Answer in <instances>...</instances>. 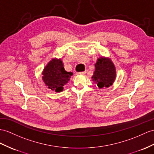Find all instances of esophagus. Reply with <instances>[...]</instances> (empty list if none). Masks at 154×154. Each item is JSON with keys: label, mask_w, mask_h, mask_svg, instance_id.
I'll return each mask as SVG.
<instances>
[{"label": "esophagus", "mask_w": 154, "mask_h": 154, "mask_svg": "<svg viewBox=\"0 0 154 154\" xmlns=\"http://www.w3.org/2000/svg\"><path fill=\"white\" fill-rule=\"evenodd\" d=\"M86 73V71H83V72H77V74H85Z\"/></svg>", "instance_id": "34e87169"}]
</instances>
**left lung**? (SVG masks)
Returning a JSON list of instances; mask_svg holds the SVG:
<instances>
[{
  "label": "left lung",
  "mask_w": 154,
  "mask_h": 154,
  "mask_svg": "<svg viewBox=\"0 0 154 154\" xmlns=\"http://www.w3.org/2000/svg\"><path fill=\"white\" fill-rule=\"evenodd\" d=\"M95 70L92 79L101 88H108L114 83L116 78L115 66L109 59L100 57L95 63Z\"/></svg>",
  "instance_id": "left-lung-1"
}]
</instances>
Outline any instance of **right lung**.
<instances>
[{"instance_id": "add662e5", "label": "right lung", "mask_w": 154, "mask_h": 154, "mask_svg": "<svg viewBox=\"0 0 154 154\" xmlns=\"http://www.w3.org/2000/svg\"><path fill=\"white\" fill-rule=\"evenodd\" d=\"M72 74V72L65 70L61 59H53L44 68L42 80L48 88L60 92L63 91V86L67 84Z\"/></svg>"}]
</instances>
